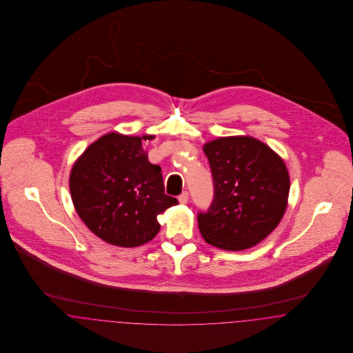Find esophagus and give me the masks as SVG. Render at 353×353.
<instances>
[{"mask_svg":"<svg viewBox=\"0 0 353 353\" xmlns=\"http://www.w3.org/2000/svg\"><path fill=\"white\" fill-rule=\"evenodd\" d=\"M188 200H189V193L185 190V192H183V193L179 196V201H180V203H186Z\"/></svg>","mask_w":353,"mask_h":353,"instance_id":"obj_1","label":"esophagus"}]
</instances>
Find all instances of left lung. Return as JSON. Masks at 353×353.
Returning <instances> with one entry per match:
<instances>
[{
  "instance_id": "8db88e82",
  "label": "left lung",
  "mask_w": 353,
  "mask_h": 353,
  "mask_svg": "<svg viewBox=\"0 0 353 353\" xmlns=\"http://www.w3.org/2000/svg\"><path fill=\"white\" fill-rule=\"evenodd\" d=\"M214 197L199 213L203 239L223 250H245L259 243L285 214L290 176L283 160L250 136L219 137L203 145Z\"/></svg>"
}]
</instances>
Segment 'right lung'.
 Instances as JSON below:
<instances>
[{
  "label": "right lung",
  "instance_id": "add662e5",
  "mask_svg": "<svg viewBox=\"0 0 353 353\" xmlns=\"http://www.w3.org/2000/svg\"><path fill=\"white\" fill-rule=\"evenodd\" d=\"M70 192L85 226L121 248L153 239L157 216L179 203L165 194L161 168L148 161L141 137L117 132L101 136L77 160Z\"/></svg>",
  "mask_w": 353,
  "mask_h": 353
}]
</instances>
